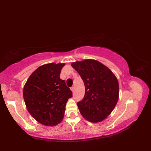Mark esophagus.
Listing matches in <instances>:
<instances>
[{"mask_svg": "<svg viewBox=\"0 0 151 151\" xmlns=\"http://www.w3.org/2000/svg\"><path fill=\"white\" fill-rule=\"evenodd\" d=\"M70 89H71V91H74V86L71 87V88H70Z\"/></svg>", "mask_w": 151, "mask_h": 151, "instance_id": "1", "label": "esophagus"}]
</instances>
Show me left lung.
<instances>
[{
	"instance_id": "1",
	"label": "left lung",
	"mask_w": 151,
	"mask_h": 151,
	"mask_svg": "<svg viewBox=\"0 0 151 151\" xmlns=\"http://www.w3.org/2000/svg\"><path fill=\"white\" fill-rule=\"evenodd\" d=\"M85 86L83 99L77 103L83 117L91 122L104 120L113 111L119 99L118 81L107 67L100 62L86 59L71 63Z\"/></svg>"
}]
</instances>
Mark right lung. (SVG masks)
<instances>
[{"instance_id":"obj_1","label":"right lung","mask_w":151,"mask_h":151,"mask_svg":"<svg viewBox=\"0 0 151 151\" xmlns=\"http://www.w3.org/2000/svg\"><path fill=\"white\" fill-rule=\"evenodd\" d=\"M65 63H51L35 70L23 89V97L29 113L44 125L54 126L63 119L66 104L72 92L60 78Z\"/></svg>"}]
</instances>
